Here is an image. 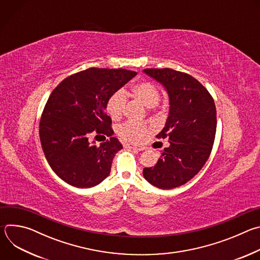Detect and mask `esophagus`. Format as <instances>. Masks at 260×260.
Instances as JSON below:
<instances>
[{"instance_id": "obj_1", "label": "esophagus", "mask_w": 260, "mask_h": 260, "mask_svg": "<svg viewBox=\"0 0 260 260\" xmlns=\"http://www.w3.org/2000/svg\"><path fill=\"white\" fill-rule=\"evenodd\" d=\"M125 146H126L127 148H129V149L135 150V151L144 150V147H142V146H138V145H134V144H126Z\"/></svg>"}]
</instances>
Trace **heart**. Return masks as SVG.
Returning a JSON list of instances; mask_svg holds the SVG:
<instances>
[{
  "mask_svg": "<svg viewBox=\"0 0 260 260\" xmlns=\"http://www.w3.org/2000/svg\"><path fill=\"white\" fill-rule=\"evenodd\" d=\"M134 95L143 103L146 107L152 108L160 101V90L153 82L143 81L133 87ZM127 103V94L124 89L120 88L112 92L106 102V111L108 115L112 119H118L122 116ZM149 132V126L145 123L135 122L127 120L119 124L116 128V133L123 140L132 143H139L144 140Z\"/></svg>",
  "mask_w": 260,
  "mask_h": 260,
  "instance_id": "b5f03b06",
  "label": "heart"
}]
</instances>
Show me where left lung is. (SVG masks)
<instances>
[{"label":"left lung","instance_id":"8db88e82","mask_svg":"<svg viewBox=\"0 0 260 260\" xmlns=\"http://www.w3.org/2000/svg\"><path fill=\"white\" fill-rule=\"evenodd\" d=\"M170 96V113L157 139H168L154 167L144 168V178L160 189L188 182L208 160L216 135V107L207 88L189 74L170 68L145 69Z\"/></svg>","mask_w":260,"mask_h":260}]
</instances>
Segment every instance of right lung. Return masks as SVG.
<instances>
[{
  "instance_id": "right-lung-1",
  "label": "right lung",
  "mask_w": 260,
  "mask_h": 260,
  "mask_svg": "<svg viewBox=\"0 0 260 260\" xmlns=\"http://www.w3.org/2000/svg\"><path fill=\"white\" fill-rule=\"evenodd\" d=\"M136 75L121 68H89L67 77L51 92L39 125L41 145L53 172L72 186L93 187L109 176L122 145L112 137L106 102ZM91 133L110 139L96 146L88 140Z\"/></svg>"
}]
</instances>
